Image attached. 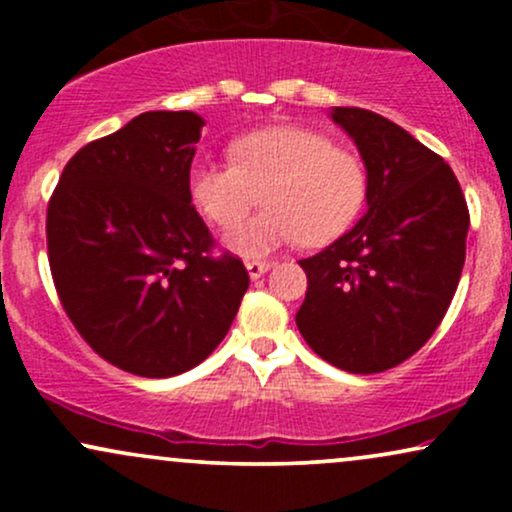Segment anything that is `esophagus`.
<instances>
[{
  "mask_svg": "<svg viewBox=\"0 0 512 512\" xmlns=\"http://www.w3.org/2000/svg\"><path fill=\"white\" fill-rule=\"evenodd\" d=\"M245 267H248L250 279H260V276L267 272L269 267H272V262H267V260H248V262H245Z\"/></svg>",
  "mask_w": 512,
  "mask_h": 512,
  "instance_id": "obj_1",
  "label": "esophagus"
}]
</instances>
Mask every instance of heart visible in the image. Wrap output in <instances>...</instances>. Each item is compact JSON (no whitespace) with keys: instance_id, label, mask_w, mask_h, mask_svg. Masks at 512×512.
Here are the masks:
<instances>
[{"instance_id":"heart-1","label":"heart","mask_w":512,"mask_h":512,"mask_svg":"<svg viewBox=\"0 0 512 512\" xmlns=\"http://www.w3.org/2000/svg\"><path fill=\"white\" fill-rule=\"evenodd\" d=\"M231 161L199 158L187 170V195L219 228L243 219L262 192L264 209L226 233L240 255L303 238L325 245L361 214L368 195L366 166L354 151L308 127H264L231 142Z\"/></svg>"}]
</instances>
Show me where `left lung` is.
Listing matches in <instances>:
<instances>
[{"label":"left lung","mask_w":512,"mask_h":512,"mask_svg":"<svg viewBox=\"0 0 512 512\" xmlns=\"http://www.w3.org/2000/svg\"><path fill=\"white\" fill-rule=\"evenodd\" d=\"M368 170V209L330 248L301 260L308 291L296 325L317 356L383 373L438 330L467 250L469 209L448 163L387 117L334 108Z\"/></svg>","instance_id":"left-lung-1"}]
</instances>
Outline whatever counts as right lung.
<instances>
[{"instance_id":"right-lung-1","label":"right lung","mask_w":512,"mask_h":512,"mask_svg":"<svg viewBox=\"0 0 512 512\" xmlns=\"http://www.w3.org/2000/svg\"><path fill=\"white\" fill-rule=\"evenodd\" d=\"M204 120L151 110L69 158L48 202L57 296L84 342L113 366L170 378L226 337L250 276L214 255L187 195Z\"/></svg>"}]
</instances>
